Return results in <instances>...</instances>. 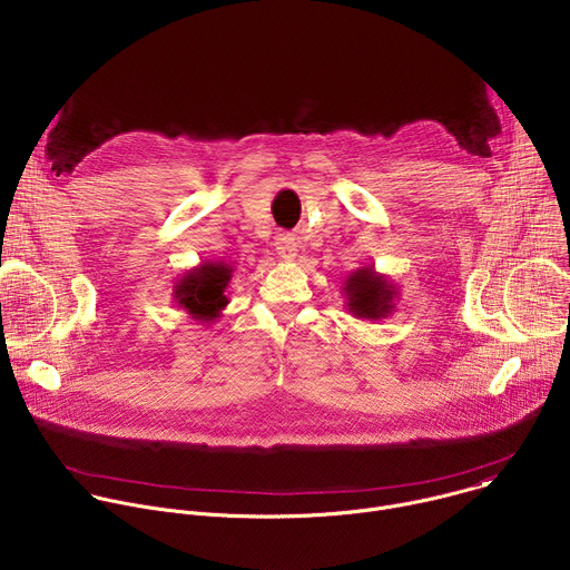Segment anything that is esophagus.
<instances>
[{
	"label": "esophagus",
	"mask_w": 570,
	"mask_h": 570,
	"mask_svg": "<svg viewBox=\"0 0 570 570\" xmlns=\"http://www.w3.org/2000/svg\"><path fill=\"white\" fill-rule=\"evenodd\" d=\"M275 246H277V255L282 259H295L297 257V240L291 234H279L275 238Z\"/></svg>",
	"instance_id": "obj_1"
}]
</instances>
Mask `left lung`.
I'll list each match as a JSON object with an SVG mask.
<instances>
[{"label":"left lung","instance_id":"8db88e82","mask_svg":"<svg viewBox=\"0 0 570 570\" xmlns=\"http://www.w3.org/2000/svg\"><path fill=\"white\" fill-rule=\"evenodd\" d=\"M347 311L358 320H385L399 299L396 284L376 273L374 266L356 268L343 284Z\"/></svg>","mask_w":570,"mask_h":570}]
</instances>
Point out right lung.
<instances>
[{
	"instance_id": "right-lung-1",
	"label": "right lung",
	"mask_w": 570,
	"mask_h": 570,
	"mask_svg": "<svg viewBox=\"0 0 570 570\" xmlns=\"http://www.w3.org/2000/svg\"><path fill=\"white\" fill-rule=\"evenodd\" d=\"M234 268L223 262H203L187 271L174 286V299L189 317L198 322H214L227 306L225 288L229 286Z\"/></svg>"
}]
</instances>
